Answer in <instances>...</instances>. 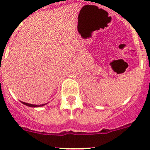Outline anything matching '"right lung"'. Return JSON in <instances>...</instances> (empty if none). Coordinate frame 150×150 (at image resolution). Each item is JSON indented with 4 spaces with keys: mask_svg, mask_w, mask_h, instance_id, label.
<instances>
[{
    "mask_svg": "<svg viewBox=\"0 0 150 150\" xmlns=\"http://www.w3.org/2000/svg\"><path fill=\"white\" fill-rule=\"evenodd\" d=\"M22 103H23L24 105H26L28 107H42V106H44L45 104H40V105H35V104H31V103H25V102H21Z\"/></svg>",
    "mask_w": 150,
    "mask_h": 150,
    "instance_id": "obj_1",
    "label": "right lung"
}]
</instances>
